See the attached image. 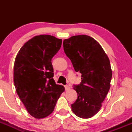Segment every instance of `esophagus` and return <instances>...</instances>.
Returning <instances> with one entry per match:
<instances>
[{
	"label": "esophagus",
	"instance_id": "obj_1",
	"mask_svg": "<svg viewBox=\"0 0 132 132\" xmlns=\"http://www.w3.org/2000/svg\"><path fill=\"white\" fill-rule=\"evenodd\" d=\"M64 87H65V89H66V90H69V89H70V87H69V86H68V85L65 86H64Z\"/></svg>",
	"mask_w": 132,
	"mask_h": 132
}]
</instances>
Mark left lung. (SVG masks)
<instances>
[{"mask_svg": "<svg viewBox=\"0 0 132 132\" xmlns=\"http://www.w3.org/2000/svg\"><path fill=\"white\" fill-rule=\"evenodd\" d=\"M63 48L81 82L74 85L78 99L71 104L75 115L82 119L95 116L102 107L110 87L111 67L100 44L87 35H76L63 41Z\"/></svg>", "mask_w": 132, "mask_h": 132, "instance_id": "8db88e82", "label": "left lung"}]
</instances>
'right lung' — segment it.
Returning a JSON list of instances; mask_svg holds the SVG:
<instances>
[{"mask_svg": "<svg viewBox=\"0 0 132 132\" xmlns=\"http://www.w3.org/2000/svg\"><path fill=\"white\" fill-rule=\"evenodd\" d=\"M62 40L48 35L35 36L20 48L13 68L16 93L28 112L37 119L53 111L60 95L64 91L53 78L51 59L61 46Z\"/></svg>", "mask_w": 132, "mask_h": 132, "instance_id": "obj_1", "label": "right lung"}]
</instances>
